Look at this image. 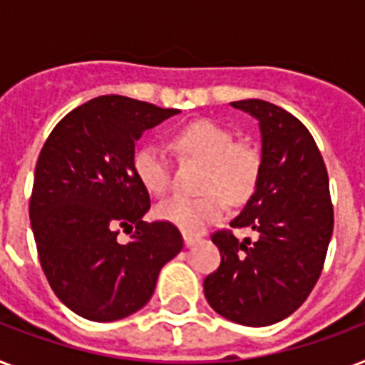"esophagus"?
I'll return each mask as SVG.
<instances>
[{"mask_svg": "<svg viewBox=\"0 0 365 365\" xmlns=\"http://www.w3.org/2000/svg\"><path fill=\"white\" fill-rule=\"evenodd\" d=\"M183 242H185V246H187V248H191V246H195V244L199 242V237H197V235H191V233H183Z\"/></svg>", "mask_w": 365, "mask_h": 365, "instance_id": "1", "label": "esophagus"}]
</instances>
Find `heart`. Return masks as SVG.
Listing matches in <instances>:
<instances>
[{"instance_id": "obj_1", "label": "heart", "mask_w": 365, "mask_h": 365, "mask_svg": "<svg viewBox=\"0 0 365 365\" xmlns=\"http://www.w3.org/2000/svg\"><path fill=\"white\" fill-rule=\"evenodd\" d=\"M172 145L183 157L205 163L199 197L174 195L155 208V214L185 233H197L216 222L229 202H242L252 195L259 176V151L248 142H235L233 132L220 123L200 119L174 134ZM134 174L151 195H165L172 185L170 163L165 149L145 143L132 159Z\"/></svg>"}]
</instances>
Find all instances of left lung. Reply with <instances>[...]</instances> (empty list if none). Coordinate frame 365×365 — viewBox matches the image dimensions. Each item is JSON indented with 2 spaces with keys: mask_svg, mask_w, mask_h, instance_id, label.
Returning <instances> with one entry per match:
<instances>
[{
  "mask_svg": "<svg viewBox=\"0 0 365 365\" xmlns=\"http://www.w3.org/2000/svg\"><path fill=\"white\" fill-rule=\"evenodd\" d=\"M233 108L259 123L261 166L255 189L231 227L212 235L222 254L205 278L206 301L217 314L242 326H271L303 305L322 272L334 233V206L324 159L307 126L265 100Z\"/></svg>",
  "mask_w": 365,
  "mask_h": 365,
  "instance_id": "1",
  "label": "left lung"
}]
</instances>
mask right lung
<instances>
[{
    "instance_id": "add662e5",
    "label": "right lung",
    "mask_w": 365,
    "mask_h": 365,
    "mask_svg": "<svg viewBox=\"0 0 365 365\" xmlns=\"http://www.w3.org/2000/svg\"><path fill=\"white\" fill-rule=\"evenodd\" d=\"M180 110L108 94L54 126L34 174L30 220L51 288L70 311L113 322L140 311L183 248L176 225L145 223L149 193L134 174L142 134ZM130 230L126 245L118 229Z\"/></svg>"
}]
</instances>
